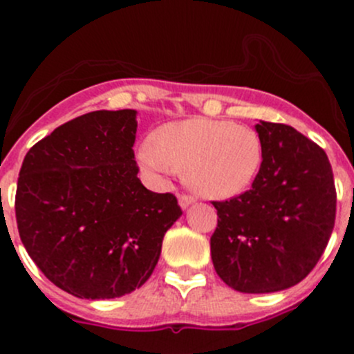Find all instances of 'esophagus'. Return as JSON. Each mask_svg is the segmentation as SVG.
<instances>
[{
	"label": "esophagus",
	"mask_w": 354,
	"mask_h": 354,
	"mask_svg": "<svg viewBox=\"0 0 354 354\" xmlns=\"http://www.w3.org/2000/svg\"><path fill=\"white\" fill-rule=\"evenodd\" d=\"M178 200H180V207H181V209H187L188 205H192V203L195 202L194 197H190V195H185V194L180 195V198H178Z\"/></svg>",
	"instance_id": "34e87169"
}]
</instances>
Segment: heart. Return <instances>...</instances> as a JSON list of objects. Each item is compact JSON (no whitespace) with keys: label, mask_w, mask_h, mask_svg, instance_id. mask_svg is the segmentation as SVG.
Listing matches in <instances>:
<instances>
[{"label":"heart","mask_w":354,"mask_h":354,"mask_svg":"<svg viewBox=\"0 0 354 354\" xmlns=\"http://www.w3.org/2000/svg\"><path fill=\"white\" fill-rule=\"evenodd\" d=\"M260 135L246 124L209 118L173 121L138 151L142 167L156 178L183 171L185 183L205 198H231L252 187L262 167Z\"/></svg>","instance_id":"obj_1"}]
</instances>
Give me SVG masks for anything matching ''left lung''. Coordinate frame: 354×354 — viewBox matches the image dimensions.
I'll return each instance as SVG.
<instances>
[{
	"instance_id": "obj_1",
	"label": "left lung",
	"mask_w": 354,
	"mask_h": 354,
	"mask_svg": "<svg viewBox=\"0 0 354 354\" xmlns=\"http://www.w3.org/2000/svg\"><path fill=\"white\" fill-rule=\"evenodd\" d=\"M262 167L252 188L217 209L210 255L217 276L240 292H274L305 279L335 221L327 154L289 124L260 121Z\"/></svg>"
}]
</instances>
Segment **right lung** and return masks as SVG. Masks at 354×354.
<instances>
[{
	"mask_svg": "<svg viewBox=\"0 0 354 354\" xmlns=\"http://www.w3.org/2000/svg\"><path fill=\"white\" fill-rule=\"evenodd\" d=\"M137 111H92L25 156L17 185L20 240L46 277L87 299L120 298L154 272L181 212L138 180Z\"/></svg>",
	"mask_w": 354,
	"mask_h": 354,
	"instance_id": "1",
	"label": "right lung"
}]
</instances>
